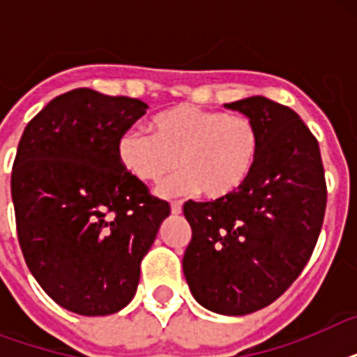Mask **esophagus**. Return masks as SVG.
<instances>
[{
  "label": "esophagus",
  "instance_id": "obj_1",
  "mask_svg": "<svg viewBox=\"0 0 357 357\" xmlns=\"http://www.w3.org/2000/svg\"><path fill=\"white\" fill-rule=\"evenodd\" d=\"M170 209H172V213L174 215H179V213H181V209H183V207H181V202H172V206H170Z\"/></svg>",
  "mask_w": 357,
  "mask_h": 357
}]
</instances>
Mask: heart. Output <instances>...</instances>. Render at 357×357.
<instances>
[{
  "label": "heart",
  "mask_w": 357,
  "mask_h": 357,
  "mask_svg": "<svg viewBox=\"0 0 357 357\" xmlns=\"http://www.w3.org/2000/svg\"><path fill=\"white\" fill-rule=\"evenodd\" d=\"M150 131H126L116 151L122 167L144 183H161L178 165L185 168L162 185L165 195L200 189L207 200H228L248 185L263 150L259 126L248 114L190 103L155 114Z\"/></svg>",
  "instance_id": "1"
}]
</instances>
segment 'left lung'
I'll return each instance as SVG.
<instances>
[{
  "label": "left lung",
  "instance_id": "obj_1",
  "mask_svg": "<svg viewBox=\"0 0 357 357\" xmlns=\"http://www.w3.org/2000/svg\"><path fill=\"white\" fill-rule=\"evenodd\" d=\"M226 107L259 126V165L228 200L185 202L192 237L183 272L204 307L248 315L280 298L307 265L324 222L326 179L315 135L293 109L263 96Z\"/></svg>",
  "mask_w": 357,
  "mask_h": 357
}]
</instances>
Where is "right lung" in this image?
Listing matches in <instances>:
<instances>
[{
    "label": "right lung",
    "mask_w": 357,
    "mask_h": 357,
    "mask_svg": "<svg viewBox=\"0 0 357 357\" xmlns=\"http://www.w3.org/2000/svg\"><path fill=\"white\" fill-rule=\"evenodd\" d=\"M146 109L75 89L47 103L20 139L10 176L20 248L50 298L79 315H111L131 302L140 261L170 215L116 151Z\"/></svg>",
    "instance_id": "right-lung-1"
}]
</instances>
